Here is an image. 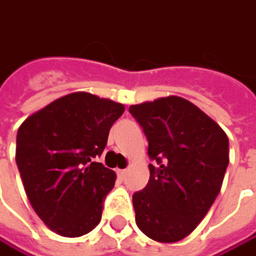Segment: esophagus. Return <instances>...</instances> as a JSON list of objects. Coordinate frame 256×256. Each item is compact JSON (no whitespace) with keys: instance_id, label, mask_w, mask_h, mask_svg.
<instances>
[{"instance_id":"obj_1","label":"esophagus","mask_w":256,"mask_h":256,"mask_svg":"<svg viewBox=\"0 0 256 256\" xmlns=\"http://www.w3.org/2000/svg\"><path fill=\"white\" fill-rule=\"evenodd\" d=\"M126 175H128V170H117V176H118V180H124L126 178Z\"/></svg>"}]
</instances>
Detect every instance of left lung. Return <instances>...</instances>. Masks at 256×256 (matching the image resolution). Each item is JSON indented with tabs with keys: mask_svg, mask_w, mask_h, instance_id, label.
<instances>
[{
	"mask_svg": "<svg viewBox=\"0 0 256 256\" xmlns=\"http://www.w3.org/2000/svg\"><path fill=\"white\" fill-rule=\"evenodd\" d=\"M148 138L149 182L133 194L136 224L172 244L192 232L214 203L229 164V139L186 98L170 96L128 107Z\"/></svg>",
	"mask_w": 256,
	"mask_h": 256,
	"instance_id": "8db88e82",
	"label": "left lung"
}]
</instances>
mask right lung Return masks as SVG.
<instances>
[{
    "label": "right lung",
    "instance_id": "add662e5",
    "mask_svg": "<svg viewBox=\"0 0 256 256\" xmlns=\"http://www.w3.org/2000/svg\"><path fill=\"white\" fill-rule=\"evenodd\" d=\"M124 106L90 92H72L28 116L17 132L16 162L27 198L42 222L65 238L91 232L116 172L92 158Z\"/></svg>",
    "mask_w": 256,
    "mask_h": 256
}]
</instances>
